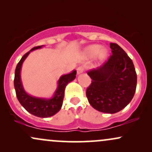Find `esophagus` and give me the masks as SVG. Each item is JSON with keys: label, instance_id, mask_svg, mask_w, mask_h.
I'll list each match as a JSON object with an SVG mask.
<instances>
[{"label": "esophagus", "instance_id": "esophagus-1", "mask_svg": "<svg viewBox=\"0 0 152 152\" xmlns=\"http://www.w3.org/2000/svg\"><path fill=\"white\" fill-rule=\"evenodd\" d=\"M83 71H84V68L82 67V66H81V67H78L77 69V74L79 75L82 74V73L83 72Z\"/></svg>", "mask_w": 152, "mask_h": 152}]
</instances>
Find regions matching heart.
<instances>
[{
	"instance_id": "obj_1",
	"label": "heart",
	"mask_w": 152,
	"mask_h": 152,
	"mask_svg": "<svg viewBox=\"0 0 152 152\" xmlns=\"http://www.w3.org/2000/svg\"><path fill=\"white\" fill-rule=\"evenodd\" d=\"M107 50L105 48H102L100 45H91L86 47L83 50V56L86 58H91L97 56L99 60L102 61L107 56Z\"/></svg>"
}]
</instances>
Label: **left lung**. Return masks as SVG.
<instances>
[{
    "label": "left lung",
    "instance_id": "obj_1",
    "mask_svg": "<svg viewBox=\"0 0 152 152\" xmlns=\"http://www.w3.org/2000/svg\"><path fill=\"white\" fill-rule=\"evenodd\" d=\"M112 56L100 67L88 71L91 83L86 89L94 109L115 114L129 104L136 91L137 76L132 59L116 43H110Z\"/></svg>",
    "mask_w": 152,
    "mask_h": 152
}]
</instances>
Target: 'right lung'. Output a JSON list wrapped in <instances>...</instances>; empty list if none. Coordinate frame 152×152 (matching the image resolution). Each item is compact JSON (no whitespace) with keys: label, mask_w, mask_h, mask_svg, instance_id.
Returning <instances> with one entry per match:
<instances>
[{"label":"right lung","mask_w":152,"mask_h":152,"mask_svg":"<svg viewBox=\"0 0 152 152\" xmlns=\"http://www.w3.org/2000/svg\"><path fill=\"white\" fill-rule=\"evenodd\" d=\"M43 46L44 45L33 48L22 57L17 64L15 71L14 87L18 102L28 112L38 117L47 118L53 116L60 111L64 100V91L68 83L76 78V71L74 70L69 74L62 75L59 78L56 89L50 98L36 97L28 94L24 89L20 77L22 65L31 51L41 49Z\"/></svg>","instance_id":"1"}]
</instances>
